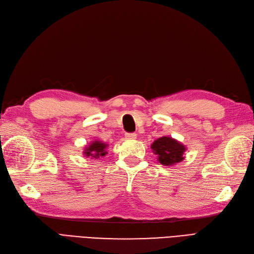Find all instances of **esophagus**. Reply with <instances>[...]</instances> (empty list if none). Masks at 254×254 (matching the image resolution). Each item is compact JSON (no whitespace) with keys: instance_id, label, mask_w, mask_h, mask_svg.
<instances>
[{"instance_id":"1","label":"esophagus","mask_w":254,"mask_h":254,"mask_svg":"<svg viewBox=\"0 0 254 254\" xmlns=\"http://www.w3.org/2000/svg\"><path fill=\"white\" fill-rule=\"evenodd\" d=\"M125 136H126V139L133 140V139H135V137H136V134L133 133V132H130V133H126Z\"/></svg>"}]
</instances>
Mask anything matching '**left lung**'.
Returning a JSON list of instances; mask_svg holds the SVG:
<instances>
[{
  "instance_id": "8db88e82",
  "label": "left lung",
  "mask_w": 254,
  "mask_h": 254,
  "mask_svg": "<svg viewBox=\"0 0 254 254\" xmlns=\"http://www.w3.org/2000/svg\"><path fill=\"white\" fill-rule=\"evenodd\" d=\"M151 149L158 155V160L163 165H174L184 159L183 152L186 151L184 145L170 136H162L151 144Z\"/></svg>"
}]
</instances>
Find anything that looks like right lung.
<instances>
[{"label":"right lung","mask_w":254,"mask_h":254,"mask_svg":"<svg viewBox=\"0 0 254 254\" xmlns=\"http://www.w3.org/2000/svg\"><path fill=\"white\" fill-rule=\"evenodd\" d=\"M107 146L108 145L105 143H102L101 141H94L89 145V147L84 149L83 153H84V156L92 157L95 159H97L99 157H104L107 153V151H106Z\"/></svg>","instance_id":"add662e5"}]
</instances>
